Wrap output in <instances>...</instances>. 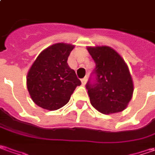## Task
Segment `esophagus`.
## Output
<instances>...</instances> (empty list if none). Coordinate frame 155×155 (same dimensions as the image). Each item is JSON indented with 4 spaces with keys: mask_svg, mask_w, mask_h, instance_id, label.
<instances>
[{
    "mask_svg": "<svg viewBox=\"0 0 155 155\" xmlns=\"http://www.w3.org/2000/svg\"><path fill=\"white\" fill-rule=\"evenodd\" d=\"M87 77L83 78L82 80H81V83H82V86H85V85H86V83H87Z\"/></svg>",
    "mask_w": 155,
    "mask_h": 155,
    "instance_id": "obj_1",
    "label": "esophagus"
}]
</instances>
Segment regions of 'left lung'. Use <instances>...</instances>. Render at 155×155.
Instances as JSON below:
<instances>
[{
    "label": "left lung",
    "instance_id": "8db88e82",
    "mask_svg": "<svg viewBox=\"0 0 155 155\" xmlns=\"http://www.w3.org/2000/svg\"><path fill=\"white\" fill-rule=\"evenodd\" d=\"M87 51L96 65L86 85L92 105L103 114L124 110L134 90L125 61L108 46L88 47Z\"/></svg>",
    "mask_w": 155,
    "mask_h": 155
}]
</instances>
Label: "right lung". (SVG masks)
<instances>
[{
  "instance_id": "add662e5",
  "label": "right lung",
  "mask_w": 155,
  "mask_h": 155,
  "mask_svg": "<svg viewBox=\"0 0 155 155\" xmlns=\"http://www.w3.org/2000/svg\"><path fill=\"white\" fill-rule=\"evenodd\" d=\"M74 45L58 43L37 57L27 74V89L35 104L50 110L60 109L69 101L81 82L68 65Z\"/></svg>"
}]
</instances>
